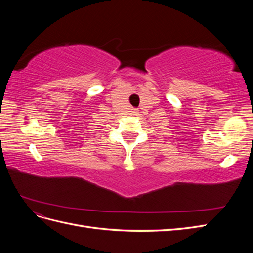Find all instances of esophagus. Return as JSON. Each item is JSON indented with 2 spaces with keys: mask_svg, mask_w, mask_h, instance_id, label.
Here are the masks:
<instances>
[{
  "mask_svg": "<svg viewBox=\"0 0 253 253\" xmlns=\"http://www.w3.org/2000/svg\"><path fill=\"white\" fill-rule=\"evenodd\" d=\"M133 112H134V113H136V112H137V110H136V109H133Z\"/></svg>",
  "mask_w": 253,
  "mask_h": 253,
  "instance_id": "esophagus-1",
  "label": "esophagus"
}]
</instances>
